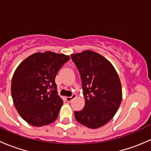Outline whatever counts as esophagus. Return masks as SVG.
Here are the masks:
<instances>
[{
  "label": "esophagus",
  "mask_w": 151,
  "mask_h": 151,
  "mask_svg": "<svg viewBox=\"0 0 151 151\" xmlns=\"http://www.w3.org/2000/svg\"><path fill=\"white\" fill-rule=\"evenodd\" d=\"M75 97H76L75 94H73V95L71 96H67V97H66V101H68V102H69V101H71V100H72L73 99L75 98Z\"/></svg>",
  "instance_id": "1"
}]
</instances>
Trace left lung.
I'll return each instance as SVG.
<instances>
[{
    "mask_svg": "<svg viewBox=\"0 0 151 151\" xmlns=\"http://www.w3.org/2000/svg\"><path fill=\"white\" fill-rule=\"evenodd\" d=\"M80 71L85 106L74 112L76 120L90 129H97L112 119L122 101L119 76L112 63L96 52L85 50L71 55Z\"/></svg>",
    "mask_w": 151,
    "mask_h": 151,
    "instance_id": "1",
    "label": "left lung"
}]
</instances>
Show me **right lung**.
<instances>
[{
    "label": "right lung",
    "instance_id": "right-lung-1",
    "mask_svg": "<svg viewBox=\"0 0 151 151\" xmlns=\"http://www.w3.org/2000/svg\"><path fill=\"white\" fill-rule=\"evenodd\" d=\"M69 56L51 51L36 52L25 58L12 79L14 104L22 119L40 127L53 123L63 101L57 91L55 77Z\"/></svg>",
    "mask_w": 151,
    "mask_h": 151
}]
</instances>
